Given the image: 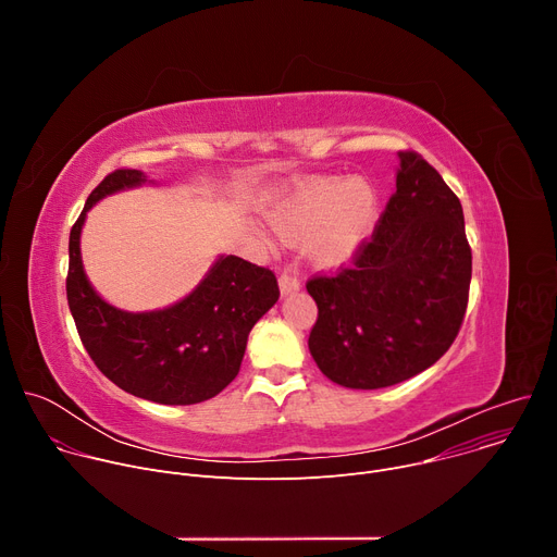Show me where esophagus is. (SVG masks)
<instances>
[{
  "instance_id": "esophagus-1",
  "label": "esophagus",
  "mask_w": 557,
  "mask_h": 557,
  "mask_svg": "<svg viewBox=\"0 0 557 557\" xmlns=\"http://www.w3.org/2000/svg\"><path fill=\"white\" fill-rule=\"evenodd\" d=\"M280 293L282 295H290V293H297L299 290V286H301V282L297 280V275L295 273H290V271H284L282 275H280Z\"/></svg>"
}]
</instances>
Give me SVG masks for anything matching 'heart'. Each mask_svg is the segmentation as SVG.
I'll return each mask as SVG.
<instances>
[{
    "instance_id": "b5f03b06",
    "label": "heart",
    "mask_w": 557,
    "mask_h": 557,
    "mask_svg": "<svg viewBox=\"0 0 557 557\" xmlns=\"http://www.w3.org/2000/svg\"><path fill=\"white\" fill-rule=\"evenodd\" d=\"M379 198L366 178H306L269 207V222L284 243L306 240L308 260L320 269L348 264L370 237Z\"/></svg>"
}]
</instances>
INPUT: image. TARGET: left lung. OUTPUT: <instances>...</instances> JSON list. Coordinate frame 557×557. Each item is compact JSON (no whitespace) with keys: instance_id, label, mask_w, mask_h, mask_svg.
<instances>
[{"instance_id":"obj_1","label":"left lung","mask_w":557,"mask_h":557,"mask_svg":"<svg viewBox=\"0 0 557 557\" xmlns=\"http://www.w3.org/2000/svg\"><path fill=\"white\" fill-rule=\"evenodd\" d=\"M396 191L370 240L337 275H317L308 350L331 381L376 389L436 363L467 310L471 249L462 207L417 151H399Z\"/></svg>"}]
</instances>
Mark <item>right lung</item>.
<instances>
[{
    "label": "right lung",
    "mask_w": 557,
    "mask_h": 557,
    "mask_svg": "<svg viewBox=\"0 0 557 557\" xmlns=\"http://www.w3.org/2000/svg\"><path fill=\"white\" fill-rule=\"evenodd\" d=\"M145 181L138 170H116L88 196L70 231L67 306L88 355L112 383L138 399L191 406L211 399L237 376L249 333L277 301L280 288L273 271L220 256L205 280L168 308L127 312L108 304L82 262L86 213L101 198Z\"/></svg>",
    "instance_id": "obj_1"
}]
</instances>
